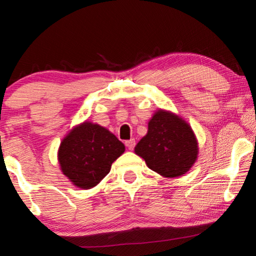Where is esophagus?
I'll list each match as a JSON object with an SVG mask.
<instances>
[{"label":"esophagus","instance_id":"obj_1","mask_svg":"<svg viewBox=\"0 0 256 256\" xmlns=\"http://www.w3.org/2000/svg\"><path fill=\"white\" fill-rule=\"evenodd\" d=\"M125 146H128V150H133L134 146H136V140H134V138H131V140L125 141Z\"/></svg>","mask_w":256,"mask_h":256}]
</instances>
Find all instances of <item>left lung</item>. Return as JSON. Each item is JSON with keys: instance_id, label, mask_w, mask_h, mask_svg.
<instances>
[{"instance_id": "8db88e82", "label": "left lung", "mask_w": 256, "mask_h": 256, "mask_svg": "<svg viewBox=\"0 0 256 256\" xmlns=\"http://www.w3.org/2000/svg\"><path fill=\"white\" fill-rule=\"evenodd\" d=\"M134 152L144 159L151 170L164 177L188 172L198 159V140L193 130L174 112L158 110L148 123V133Z\"/></svg>"}]
</instances>
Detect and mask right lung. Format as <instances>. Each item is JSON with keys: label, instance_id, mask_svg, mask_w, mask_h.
<instances>
[{"label": "right lung", "instance_id": "1", "mask_svg": "<svg viewBox=\"0 0 256 256\" xmlns=\"http://www.w3.org/2000/svg\"><path fill=\"white\" fill-rule=\"evenodd\" d=\"M125 151V146L107 128L84 122L72 128L60 144V170L76 188L96 186Z\"/></svg>", "mask_w": 256, "mask_h": 256}]
</instances>
